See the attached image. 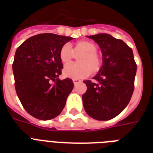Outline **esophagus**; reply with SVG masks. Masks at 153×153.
I'll return each mask as SVG.
<instances>
[{"label":"esophagus","instance_id":"34e87169","mask_svg":"<svg viewBox=\"0 0 153 153\" xmlns=\"http://www.w3.org/2000/svg\"><path fill=\"white\" fill-rule=\"evenodd\" d=\"M73 82H74V85H76L77 83H79V82H81V80H80V79H73Z\"/></svg>","mask_w":153,"mask_h":153}]
</instances>
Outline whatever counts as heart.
Returning a JSON list of instances; mask_svg holds the SVG:
<instances>
[{"label":"heart","instance_id":"heart-1","mask_svg":"<svg viewBox=\"0 0 153 153\" xmlns=\"http://www.w3.org/2000/svg\"><path fill=\"white\" fill-rule=\"evenodd\" d=\"M98 46L90 40H82L68 46L64 45L60 49L59 56L63 65L69 64L77 56L78 63L68 65L63 69V74L71 79H82L89 76L93 72L96 73L101 69L102 59L98 53Z\"/></svg>","mask_w":153,"mask_h":153}]
</instances>
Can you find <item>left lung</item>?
<instances>
[{
	"instance_id": "1",
	"label": "left lung",
	"mask_w": 153,
	"mask_h": 153,
	"mask_svg": "<svg viewBox=\"0 0 153 153\" xmlns=\"http://www.w3.org/2000/svg\"><path fill=\"white\" fill-rule=\"evenodd\" d=\"M98 44L102 53V67L82 95L84 109L89 116L107 121L121 114L133 95L137 64L133 50L121 39L109 34L88 36Z\"/></svg>"
}]
</instances>
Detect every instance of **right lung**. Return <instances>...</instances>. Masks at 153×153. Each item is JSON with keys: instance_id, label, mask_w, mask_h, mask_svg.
<instances>
[{"instance_id": "right-lung-1", "label": "right lung", "mask_w": 153, "mask_h": 153, "mask_svg": "<svg viewBox=\"0 0 153 153\" xmlns=\"http://www.w3.org/2000/svg\"><path fill=\"white\" fill-rule=\"evenodd\" d=\"M72 37L52 33L36 35L16 51L13 71L15 88L26 111L39 120L57 117L74 87L71 79L60 80V49Z\"/></svg>"}]
</instances>
